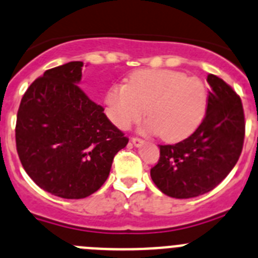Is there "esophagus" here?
<instances>
[{
	"mask_svg": "<svg viewBox=\"0 0 258 258\" xmlns=\"http://www.w3.org/2000/svg\"><path fill=\"white\" fill-rule=\"evenodd\" d=\"M132 143H133L136 147H141V146H143L145 141L141 140V138H138V137H133V138H132Z\"/></svg>",
	"mask_w": 258,
	"mask_h": 258,
	"instance_id": "34e87169",
	"label": "esophagus"
}]
</instances>
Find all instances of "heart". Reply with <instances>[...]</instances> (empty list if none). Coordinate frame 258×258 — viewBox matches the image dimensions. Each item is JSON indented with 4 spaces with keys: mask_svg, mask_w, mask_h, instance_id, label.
<instances>
[{
    "mask_svg": "<svg viewBox=\"0 0 258 258\" xmlns=\"http://www.w3.org/2000/svg\"><path fill=\"white\" fill-rule=\"evenodd\" d=\"M207 89L197 77L172 70H138L127 84L107 90L104 112L120 129H126L145 116V129L159 133L166 142L190 136L206 115Z\"/></svg>",
    "mask_w": 258,
    "mask_h": 258,
    "instance_id": "1",
    "label": "heart"
}]
</instances>
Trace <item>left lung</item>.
<instances>
[{"instance_id": "obj_1", "label": "left lung", "mask_w": 258, "mask_h": 258, "mask_svg": "<svg viewBox=\"0 0 258 258\" xmlns=\"http://www.w3.org/2000/svg\"><path fill=\"white\" fill-rule=\"evenodd\" d=\"M211 90L202 124L188 138L159 146L160 159L151 169L157 188L175 199L213 190L235 166L244 142L240 97L222 79L208 75Z\"/></svg>"}]
</instances>
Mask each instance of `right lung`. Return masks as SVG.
Listing matches in <instances>:
<instances>
[{
	"instance_id": "right-lung-1",
	"label": "right lung",
	"mask_w": 258,
	"mask_h": 258,
	"mask_svg": "<svg viewBox=\"0 0 258 258\" xmlns=\"http://www.w3.org/2000/svg\"><path fill=\"white\" fill-rule=\"evenodd\" d=\"M83 66L70 61L47 70L27 89L17 116L23 168L38 187L63 199L99 190L129 142L79 86Z\"/></svg>"
}]
</instances>
